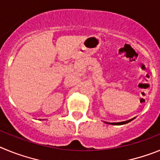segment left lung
Listing matches in <instances>:
<instances>
[{
    "mask_svg": "<svg viewBox=\"0 0 160 160\" xmlns=\"http://www.w3.org/2000/svg\"><path fill=\"white\" fill-rule=\"evenodd\" d=\"M135 118H131V119H129V120H127V121H123V122H105L107 124H111V125H123V124H126L128 123V122H131V121H132L133 119H134Z\"/></svg>",
    "mask_w": 160,
    "mask_h": 160,
    "instance_id": "8db88e82",
    "label": "left lung"
}]
</instances>
